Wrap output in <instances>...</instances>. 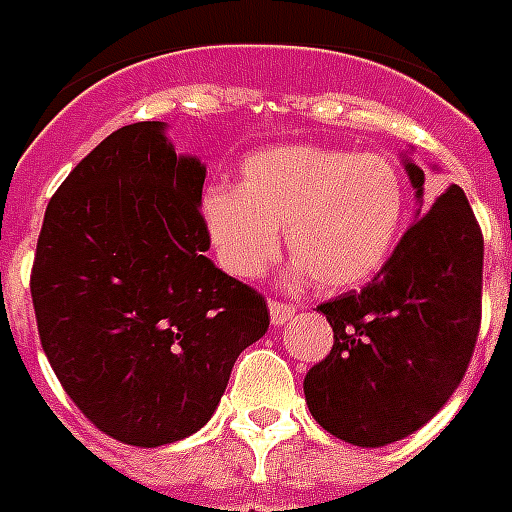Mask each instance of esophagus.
Instances as JSON below:
<instances>
[{
    "label": "esophagus",
    "instance_id": "obj_1",
    "mask_svg": "<svg viewBox=\"0 0 512 512\" xmlns=\"http://www.w3.org/2000/svg\"><path fill=\"white\" fill-rule=\"evenodd\" d=\"M268 308H271V321H273V327H284L292 316L297 313L295 305H287V303H279V300H271L268 303Z\"/></svg>",
    "mask_w": 512,
    "mask_h": 512
}]
</instances>
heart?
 I'll list each match as a JSON object with an SVG mask.
<instances>
[{
	"label": "heart",
	"mask_w": 512,
	"mask_h": 512,
	"mask_svg": "<svg viewBox=\"0 0 512 512\" xmlns=\"http://www.w3.org/2000/svg\"><path fill=\"white\" fill-rule=\"evenodd\" d=\"M406 217V183L385 154L321 146L268 148L241 164L239 188L215 185L201 220L217 260L236 279H260L281 252L297 276L342 292L388 263Z\"/></svg>",
	"instance_id": "obj_1"
}]
</instances>
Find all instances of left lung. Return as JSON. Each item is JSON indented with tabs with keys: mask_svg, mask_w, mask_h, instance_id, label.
Masks as SVG:
<instances>
[{
	"mask_svg": "<svg viewBox=\"0 0 512 512\" xmlns=\"http://www.w3.org/2000/svg\"><path fill=\"white\" fill-rule=\"evenodd\" d=\"M417 217L361 292L319 305L335 332L305 374L313 420L353 446L412 436L465 377L478 327L484 236L460 185L425 201V172L404 156Z\"/></svg>",
	"mask_w": 512,
	"mask_h": 512,
	"instance_id": "obj_1",
	"label": "left lung"
}]
</instances>
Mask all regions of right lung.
<instances>
[{"mask_svg": "<svg viewBox=\"0 0 512 512\" xmlns=\"http://www.w3.org/2000/svg\"><path fill=\"white\" fill-rule=\"evenodd\" d=\"M207 167L167 122L111 132L44 212L31 297L39 340L87 420L130 446L207 425L244 348L268 332L263 295L215 268L201 220Z\"/></svg>", "mask_w": 512, "mask_h": 512, "instance_id": "right-lung-1", "label": "right lung"}]
</instances>
